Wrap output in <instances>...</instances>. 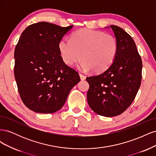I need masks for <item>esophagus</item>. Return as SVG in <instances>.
<instances>
[{"label":"esophagus","instance_id":"34e87169","mask_svg":"<svg viewBox=\"0 0 156 156\" xmlns=\"http://www.w3.org/2000/svg\"><path fill=\"white\" fill-rule=\"evenodd\" d=\"M79 75H80V77H81V80H84L86 79V76L84 75H83L82 73H79Z\"/></svg>","mask_w":156,"mask_h":156}]
</instances>
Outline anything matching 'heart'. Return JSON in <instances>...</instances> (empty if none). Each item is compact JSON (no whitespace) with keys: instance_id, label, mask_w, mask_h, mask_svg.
<instances>
[{"instance_id":"heart-1","label":"heart","mask_w":156,"mask_h":156,"mask_svg":"<svg viewBox=\"0 0 156 156\" xmlns=\"http://www.w3.org/2000/svg\"><path fill=\"white\" fill-rule=\"evenodd\" d=\"M60 53L64 62L72 66L83 59L80 68L83 70L92 69L100 72L106 69L114 62L119 43L116 37L103 32L88 29L75 32L71 37L63 38L58 44Z\"/></svg>"}]
</instances>
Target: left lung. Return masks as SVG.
<instances>
[{
  "label": "left lung",
  "mask_w": 156,
  "mask_h": 156,
  "mask_svg": "<svg viewBox=\"0 0 156 156\" xmlns=\"http://www.w3.org/2000/svg\"><path fill=\"white\" fill-rule=\"evenodd\" d=\"M119 43L117 56L105 72L87 77L88 105L98 115L112 117L133 101L142 79V60L134 40L120 27L111 25Z\"/></svg>",
  "instance_id": "obj_1"
}]
</instances>
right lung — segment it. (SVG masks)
Instances as JSON below:
<instances>
[{"label": "right lung", "instance_id": "obj_1", "mask_svg": "<svg viewBox=\"0 0 156 156\" xmlns=\"http://www.w3.org/2000/svg\"><path fill=\"white\" fill-rule=\"evenodd\" d=\"M73 27L39 22L22 32L14 52V76L23 103L38 113H53L63 107L80 81L77 71L63 61L58 44Z\"/></svg>", "mask_w": 156, "mask_h": 156}]
</instances>
